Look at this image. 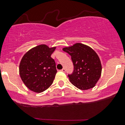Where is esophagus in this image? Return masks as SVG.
<instances>
[{
  "label": "esophagus",
  "mask_w": 125,
  "mask_h": 125,
  "mask_svg": "<svg viewBox=\"0 0 125 125\" xmlns=\"http://www.w3.org/2000/svg\"><path fill=\"white\" fill-rule=\"evenodd\" d=\"M61 71H62V72H63V73H65V72L66 71V70H65V68H63V69H62Z\"/></svg>",
  "instance_id": "34e87169"
}]
</instances>
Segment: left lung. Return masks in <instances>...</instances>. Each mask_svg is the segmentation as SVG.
Returning <instances> with one entry per match:
<instances>
[{
  "instance_id": "8db88e82",
  "label": "left lung",
  "mask_w": 125,
  "mask_h": 125,
  "mask_svg": "<svg viewBox=\"0 0 125 125\" xmlns=\"http://www.w3.org/2000/svg\"><path fill=\"white\" fill-rule=\"evenodd\" d=\"M71 56L74 72L68 75L70 82L81 90L94 88L102 74V63L99 55L92 48L76 43L63 48Z\"/></svg>"
}]
</instances>
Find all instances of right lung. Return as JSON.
<instances>
[{
	"mask_svg": "<svg viewBox=\"0 0 125 125\" xmlns=\"http://www.w3.org/2000/svg\"><path fill=\"white\" fill-rule=\"evenodd\" d=\"M56 47L38 45L24 54L19 65V74L26 86L40 93L51 85L57 73L55 62L51 57Z\"/></svg>",
	"mask_w": 125,
	"mask_h": 125,
	"instance_id": "obj_1",
	"label": "right lung"
}]
</instances>
